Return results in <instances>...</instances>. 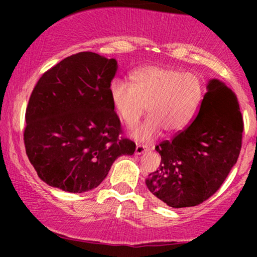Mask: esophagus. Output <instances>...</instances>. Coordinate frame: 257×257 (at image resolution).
<instances>
[{
	"label": "esophagus",
	"instance_id": "1",
	"mask_svg": "<svg viewBox=\"0 0 257 257\" xmlns=\"http://www.w3.org/2000/svg\"><path fill=\"white\" fill-rule=\"evenodd\" d=\"M149 147L147 146H144V145H137L135 147V155H143V153H145L149 151Z\"/></svg>",
	"mask_w": 257,
	"mask_h": 257
}]
</instances>
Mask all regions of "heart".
Here are the masks:
<instances>
[{
  "mask_svg": "<svg viewBox=\"0 0 257 257\" xmlns=\"http://www.w3.org/2000/svg\"><path fill=\"white\" fill-rule=\"evenodd\" d=\"M131 82L112 81L108 95L113 110L128 126L138 122L146 106L150 116L132 132L135 140L144 143L157 138L163 128L169 134L187 128L204 96L199 76L175 67L143 66L132 72Z\"/></svg>",
  "mask_w": 257,
  "mask_h": 257,
  "instance_id": "1",
  "label": "heart"
}]
</instances>
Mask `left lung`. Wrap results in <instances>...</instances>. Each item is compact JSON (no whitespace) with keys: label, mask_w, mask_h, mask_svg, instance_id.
<instances>
[{"label":"left lung","mask_w":257,"mask_h":257,"mask_svg":"<svg viewBox=\"0 0 257 257\" xmlns=\"http://www.w3.org/2000/svg\"><path fill=\"white\" fill-rule=\"evenodd\" d=\"M243 118L235 94L209 79L196 119L172 141L156 147L161 166L146 179L153 196L172 208H187L211 197L237 163Z\"/></svg>","instance_id":"1"}]
</instances>
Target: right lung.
I'll return each instance as SVG.
<instances>
[{"mask_svg": "<svg viewBox=\"0 0 257 257\" xmlns=\"http://www.w3.org/2000/svg\"><path fill=\"white\" fill-rule=\"evenodd\" d=\"M116 59L91 52L65 58L38 79L26 108V155L38 178L65 192L101 184L119 156L135 144L119 139L120 123L108 89Z\"/></svg>", "mask_w": 257, "mask_h": 257, "instance_id": "add662e5", "label": "right lung"}]
</instances>
